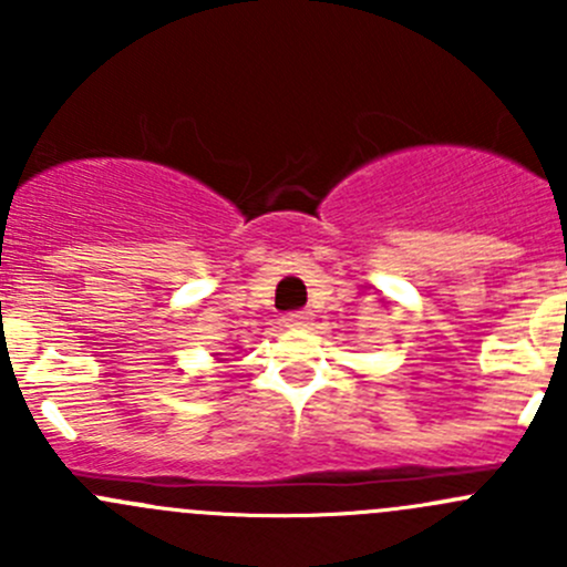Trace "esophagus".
Returning a JSON list of instances; mask_svg holds the SVG:
<instances>
[{
	"mask_svg": "<svg viewBox=\"0 0 567 567\" xmlns=\"http://www.w3.org/2000/svg\"><path fill=\"white\" fill-rule=\"evenodd\" d=\"M312 323V312L307 310H299V312H288L285 316V326H290V329H305V326Z\"/></svg>",
	"mask_w": 567,
	"mask_h": 567,
	"instance_id": "1",
	"label": "esophagus"
}]
</instances>
